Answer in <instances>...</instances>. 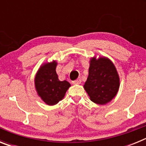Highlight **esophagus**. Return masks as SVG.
<instances>
[{"instance_id": "34e87169", "label": "esophagus", "mask_w": 146, "mask_h": 146, "mask_svg": "<svg viewBox=\"0 0 146 146\" xmlns=\"http://www.w3.org/2000/svg\"><path fill=\"white\" fill-rule=\"evenodd\" d=\"M81 81L82 80H81L80 78H77V80H75L73 81V83H74V84H80Z\"/></svg>"}]
</instances>
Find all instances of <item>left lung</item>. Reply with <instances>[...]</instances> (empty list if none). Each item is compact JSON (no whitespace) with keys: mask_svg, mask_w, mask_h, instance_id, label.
<instances>
[{"mask_svg":"<svg viewBox=\"0 0 146 146\" xmlns=\"http://www.w3.org/2000/svg\"><path fill=\"white\" fill-rule=\"evenodd\" d=\"M84 88L96 104H104L111 101L119 88V77L114 64L105 58L91 59Z\"/></svg>","mask_w":146,"mask_h":146,"instance_id":"1","label":"left lung"}]
</instances>
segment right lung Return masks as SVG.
<instances>
[{
    "instance_id": "obj_1",
    "label": "right lung",
    "mask_w": 146,
    "mask_h": 146,
    "mask_svg": "<svg viewBox=\"0 0 146 146\" xmlns=\"http://www.w3.org/2000/svg\"><path fill=\"white\" fill-rule=\"evenodd\" d=\"M56 65L54 61L42 66L35 77V86L38 96L49 105L58 103L71 86L66 80H59L55 71Z\"/></svg>"
}]
</instances>
